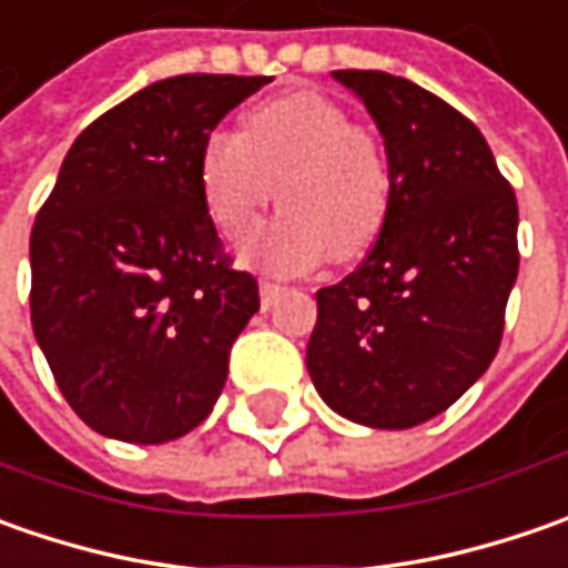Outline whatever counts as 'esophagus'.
Wrapping results in <instances>:
<instances>
[{
    "label": "esophagus",
    "mask_w": 568,
    "mask_h": 568,
    "mask_svg": "<svg viewBox=\"0 0 568 568\" xmlns=\"http://www.w3.org/2000/svg\"><path fill=\"white\" fill-rule=\"evenodd\" d=\"M258 296H262V310H272L274 303L284 296V287H281V284H272V281H262V284H258Z\"/></svg>",
    "instance_id": "esophagus-1"
}]
</instances>
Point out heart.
Returning a JSON list of instances; mask_svg holds the SVG:
<instances>
[{
  "instance_id": "obj_1",
  "label": "heart",
  "mask_w": 568,
  "mask_h": 568,
  "mask_svg": "<svg viewBox=\"0 0 568 568\" xmlns=\"http://www.w3.org/2000/svg\"><path fill=\"white\" fill-rule=\"evenodd\" d=\"M207 217L230 240L250 236L274 199L284 211L252 236L243 258L255 268L303 274L354 262L379 240L392 205V170L379 139L316 91L265 100L246 129L211 132L199 154Z\"/></svg>"
}]
</instances>
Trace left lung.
Masks as SVG:
<instances>
[{
    "instance_id": "obj_1",
    "label": "left lung",
    "mask_w": 568,
    "mask_h": 568,
    "mask_svg": "<svg viewBox=\"0 0 568 568\" xmlns=\"http://www.w3.org/2000/svg\"><path fill=\"white\" fill-rule=\"evenodd\" d=\"M385 142L392 205L361 268L316 294L306 369L373 429L426 424L487 373L518 277V202L480 129L420 84L332 72Z\"/></svg>"
}]
</instances>
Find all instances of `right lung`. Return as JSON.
I'll list each match as a JSON object with an SVG mask.
<instances>
[{
  "mask_svg": "<svg viewBox=\"0 0 568 568\" xmlns=\"http://www.w3.org/2000/svg\"><path fill=\"white\" fill-rule=\"evenodd\" d=\"M268 78L154 81L91 122L31 230L33 338L100 436L161 446L205 420L258 284L207 217L199 154Z\"/></svg>",
  "mask_w": 568,
  "mask_h": 568,
  "instance_id": "obj_1",
  "label": "right lung"
}]
</instances>
